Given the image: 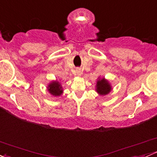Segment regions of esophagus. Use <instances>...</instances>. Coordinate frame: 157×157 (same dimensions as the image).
I'll return each mask as SVG.
<instances>
[{"label":"esophagus","mask_w":157,"mask_h":157,"mask_svg":"<svg viewBox=\"0 0 157 157\" xmlns=\"http://www.w3.org/2000/svg\"><path fill=\"white\" fill-rule=\"evenodd\" d=\"M75 74L77 76H80L82 74V71L81 70H80V68H77V70H76V72H75Z\"/></svg>","instance_id":"1"}]
</instances>
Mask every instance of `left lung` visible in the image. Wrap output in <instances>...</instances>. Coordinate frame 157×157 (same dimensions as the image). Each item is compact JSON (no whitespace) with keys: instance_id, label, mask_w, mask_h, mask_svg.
<instances>
[{"instance_id":"1","label":"left lung","mask_w":157,"mask_h":157,"mask_svg":"<svg viewBox=\"0 0 157 157\" xmlns=\"http://www.w3.org/2000/svg\"><path fill=\"white\" fill-rule=\"evenodd\" d=\"M112 90V86L108 80L105 77H98L96 80V91L99 96H106Z\"/></svg>"}]
</instances>
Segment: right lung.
Masks as SVG:
<instances>
[{"instance_id":"1","label":"right lung","mask_w":157,"mask_h":157,"mask_svg":"<svg viewBox=\"0 0 157 157\" xmlns=\"http://www.w3.org/2000/svg\"><path fill=\"white\" fill-rule=\"evenodd\" d=\"M47 90H48V93L52 96H55V97L61 96L64 93V90H63L61 83L58 81V80H52L48 83V86H47Z\"/></svg>"}]
</instances>
